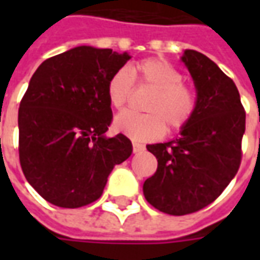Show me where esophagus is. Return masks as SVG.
<instances>
[{"instance_id":"1","label":"esophagus","mask_w":260,"mask_h":260,"mask_svg":"<svg viewBox=\"0 0 260 260\" xmlns=\"http://www.w3.org/2000/svg\"><path fill=\"white\" fill-rule=\"evenodd\" d=\"M132 146H134V153H141L145 150V145H142L139 142H134Z\"/></svg>"}]
</instances>
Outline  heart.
I'll use <instances>...</instances> for the list:
<instances>
[{
	"mask_svg": "<svg viewBox=\"0 0 260 260\" xmlns=\"http://www.w3.org/2000/svg\"><path fill=\"white\" fill-rule=\"evenodd\" d=\"M134 80L153 90L145 106L147 113L118 114L114 119L115 129L135 141H153L163 136L166 128L174 134L191 122L198 108V93L167 59L153 57L132 65L131 72L126 68L115 71L107 83L108 102L114 108L122 110L129 103Z\"/></svg>",
	"mask_w": 260,
	"mask_h": 260,
	"instance_id": "b5f03b06",
	"label": "heart"
}]
</instances>
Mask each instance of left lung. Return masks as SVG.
I'll return each instance as SVG.
<instances>
[{"label": "left lung", "instance_id": "8db88e82", "mask_svg": "<svg viewBox=\"0 0 260 260\" xmlns=\"http://www.w3.org/2000/svg\"><path fill=\"white\" fill-rule=\"evenodd\" d=\"M182 61L195 82L198 108L180 138L147 145L157 170L143 184L146 201L173 216L198 212L221 195L240 169L245 132V110L233 79L193 50Z\"/></svg>", "mask_w": 260, "mask_h": 260}]
</instances>
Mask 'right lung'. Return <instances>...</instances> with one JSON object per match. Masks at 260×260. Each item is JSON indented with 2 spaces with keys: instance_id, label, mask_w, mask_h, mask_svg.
<instances>
[{
  "instance_id": "add662e5",
  "label": "right lung",
  "mask_w": 260,
  "mask_h": 260,
  "mask_svg": "<svg viewBox=\"0 0 260 260\" xmlns=\"http://www.w3.org/2000/svg\"><path fill=\"white\" fill-rule=\"evenodd\" d=\"M129 58L80 46L47 58L31 76L18 114L20 167L55 206L97 201L114 166L131 156L126 136H104L113 121L108 79Z\"/></svg>"
}]
</instances>
